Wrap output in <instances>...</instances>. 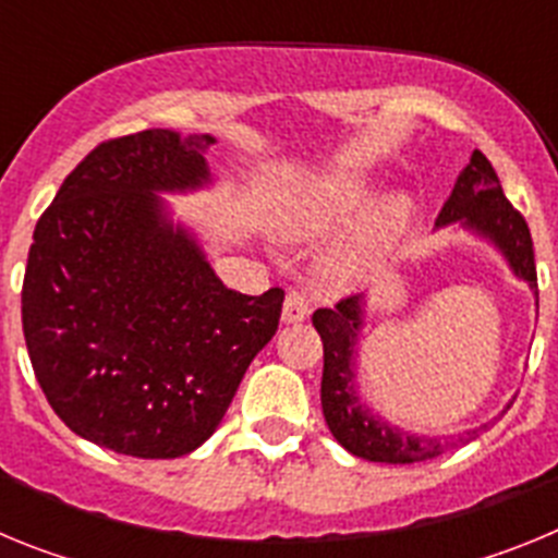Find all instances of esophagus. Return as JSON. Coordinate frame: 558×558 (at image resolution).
Masks as SVG:
<instances>
[{
  "instance_id": "34e87169",
  "label": "esophagus",
  "mask_w": 558,
  "mask_h": 558,
  "mask_svg": "<svg viewBox=\"0 0 558 558\" xmlns=\"http://www.w3.org/2000/svg\"><path fill=\"white\" fill-rule=\"evenodd\" d=\"M310 315V299L299 290H290L282 307V322L284 324H302Z\"/></svg>"
}]
</instances>
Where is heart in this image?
I'll list each match as a JSON object with an SVG mask.
<instances>
[{"label":"heart","mask_w":558,"mask_h":558,"mask_svg":"<svg viewBox=\"0 0 558 558\" xmlns=\"http://www.w3.org/2000/svg\"><path fill=\"white\" fill-rule=\"evenodd\" d=\"M372 179L360 170H338L332 175L315 179L288 204V211L282 218L284 236H290L295 243L322 240V236L332 234L335 229L349 223L372 201ZM405 223V201H388V204L368 211L366 218L354 226L352 234L327 256L324 279L335 288L354 282L397 240Z\"/></svg>","instance_id":"b5f03b06"}]
</instances>
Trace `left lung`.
I'll list each match as a JSON object with an SVG mask.
<instances>
[{"label":"left lung","instance_id":"1","mask_svg":"<svg viewBox=\"0 0 558 558\" xmlns=\"http://www.w3.org/2000/svg\"><path fill=\"white\" fill-rule=\"evenodd\" d=\"M461 226L470 234L481 236L495 245L509 263L511 274L536 293L534 243L525 218L502 195L495 167L481 150L472 153L470 165L463 167L452 186L450 198L441 206L436 229ZM539 304V293H536ZM366 324V295H349L335 304V310H315L313 327L318 329L324 343V377H322V408L327 427L335 441L352 456L377 463H416L436 458L452 445L470 441L477 430H466L456 441L438 436H418L397 425H388L372 408L360 399L354 383V357H357L360 332ZM506 408H511V402ZM486 427V425H483Z\"/></svg>","mask_w":558,"mask_h":558}]
</instances>
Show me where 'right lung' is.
<instances>
[{
    "instance_id": "1",
    "label": "right lung",
    "mask_w": 558,
    "mask_h": 558,
    "mask_svg": "<svg viewBox=\"0 0 558 558\" xmlns=\"http://www.w3.org/2000/svg\"><path fill=\"white\" fill-rule=\"evenodd\" d=\"M209 133L167 128L102 142L33 231L22 327L63 425L133 458L198 450L274 338L284 290L226 288L165 192L211 184Z\"/></svg>"
}]
</instances>
